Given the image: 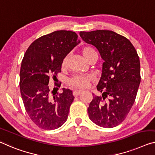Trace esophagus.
Segmentation results:
<instances>
[{
  "instance_id": "obj_1",
  "label": "esophagus",
  "mask_w": 155,
  "mask_h": 155,
  "mask_svg": "<svg viewBox=\"0 0 155 155\" xmlns=\"http://www.w3.org/2000/svg\"><path fill=\"white\" fill-rule=\"evenodd\" d=\"M81 93H82V91H81V90L77 89V90H74V91H73V94L74 96H79Z\"/></svg>"
}]
</instances>
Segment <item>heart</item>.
<instances>
[{
	"label": "heart",
	"mask_w": 155,
	"mask_h": 155,
	"mask_svg": "<svg viewBox=\"0 0 155 155\" xmlns=\"http://www.w3.org/2000/svg\"><path fill=\"white\" fill-rule=\"evenodd\" d=\"M96 53L93 48L85 46L82 49V56L86 60L88 61L93 54ZM68 59V55L66 56L62 61V66L65 67ZM93 79L92 76L89 75H76L68 80V83L72 87L78 88H84L87 86L88 83Z\"/></svg>",
	"instance_id": "obj_1"
}]
</instances>
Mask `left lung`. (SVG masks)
Instances as JSON below:
<instances>
[{
	"mask_svg": "<svg viewBox=\"0 0 155 155\" xmlns=\"http://www.w3.org/2000/svg\"><path fill=\"white\" fill-rule=\"evenodd\" d=\"M83 41L95 46L103 59L97 85L102 96L94 94L88 108L89 118L102 127L117 126L125 120L135 101L141 82L140 61L129 40L111 30L80 32ZM109 97L107 101H104Z\"/></svg>",
	"mask_w": 155,
	"mask_h": 155,
	"instance_id": "left-lung-1",
	"label": "left lung"
}]
</instances>
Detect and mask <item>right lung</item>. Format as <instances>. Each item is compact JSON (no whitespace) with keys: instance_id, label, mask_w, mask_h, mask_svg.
<instances>
[{"instance_id":"add662e5","label":"right lung","mask_w":155,"mask_h":155,"mask_svg":"<svg viewBox=\"0 0 155 155\" xmlns=\"http://www.w3.org/2000/svg\"><path fill=\"white\" fill-rule=\"evenodd\" d=\"M80 43L74 32L54 31L33 41L24 54L20 70L21 97L31 120L42 129H57L67 120L75 98L72 91L64 88L61 94L52 95L48 83L51 76L54 78L61 72L63 59Z\"/></svg>"}]
</instances>
